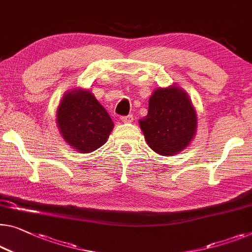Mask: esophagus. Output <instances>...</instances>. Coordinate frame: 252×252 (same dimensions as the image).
<instances>
[{"label": "esophagus", "mask_w": 252, "mask_h": 252, "mask_svg": "<svg viewBox=\"0 0 252 252\" xmlns=\"http://www.w3.org/2000/svg\"><path fill=\"white\" fill-rule=\"evenodd\" d=\"M121 121L123 123H131L133 122V116L132 115H126V116H122Z\"/></svg>", "instance_id": "obj_1"}]
</instances>
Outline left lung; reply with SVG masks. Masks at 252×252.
<instances>
[{"mask_svg": "<svg viewBox=\"0 0 252 252\" xmlns=\"http://www.w3.org/2000/svg\"><path fill=\"white\" fill-rule=\"evenodd\" d=\"M145 140L154 152L173 156L186 149L196 136V108L178 85L156 88L148 102V113L139 120Z\"/></svg>", "mask_w": 252, "mask_h": 252, "instance_id": "obj_1", "label": "left lung"}]
</instances>
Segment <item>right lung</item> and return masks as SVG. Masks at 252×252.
Returning <instances> with one entry per match:
<instances>
[{"label": "right lung", "instance_id": "obj_1", "mask_svg": "<svg viewBox=\"0 0 252 252\" xmlns=\"http://www.w3.org/2000/svg\"><path fill=\"white\" fill-rule=\"evenodd\" d=\"M56 126L71 148L87 154L107 141L114 123L92 90L76 87L63 95L56 110Z\"/></svg>", "mask_w": 252, "mask_h": 252}]
</instances>
